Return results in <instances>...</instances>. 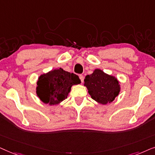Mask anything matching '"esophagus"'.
I'll list each match as a JSON object with an SVG mask.
<instances>
[{"mask_svg":"<svg viewBox=\"0 0 155 155\" xmlns=\"http://www.w3.org/2000/svg\"><path fill=\"white\" fill-rule=\"evenodd\" d=\"M79 78H80V79H81V83H83L84 80V76L83 75H80V76H79Z\"/></svg>","mask_w":155,"mask_h":155,"instance_id":"obj_1","label":"esophagus"}]
</instances>
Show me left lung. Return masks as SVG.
<instances>
[{
  "label": "left lung",
  "mask_w": 155,
  "mask_h": 155,
  "mask_svg": "<svg viewBox=\"0 0 155 155\" xmlns=\"http://www.w3.org/2000/svg\"><path fill=\"white\" fill-rule=\"evenodd\" d=\"M84 86L91 98L103 105L113 101L120 91L119 81L115 76L108 75L98 69L86 76Z\"/></svg>",
  "instance_id": "8db88e82"
}]
</instances>
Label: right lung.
Instances as JSON below:
<instances>
[{"label": "right lung", "mask_w": 155, "mask_h": 155, "mask_svg": "<svg viewBox=\"0 0 155 155\" xmlns=\"http://www.w3.org/2000/svg\"><path fill=\"white\" fill-rule=\"evenodd\" d=\"M80 83L81 80L77 75L59 68L39 77L36 93L45 104L57 105L67 98L72 86Z\"/></svg>", "instance_id": "1"}]
</instances>
